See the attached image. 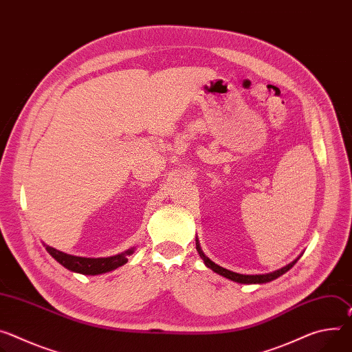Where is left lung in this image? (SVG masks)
<instances>
[{
    "label": "left lung",
    "instance_id": "left-lung-1",
    "mask_svg": "<svg viewBox=\"0 0 352 352\" xmlns=\"http://www.w3.org/2000/svg\"><path fill=\"white\" fill-rule=\"evenodd\" d=\"M197 250H198L199 257L204 260V263H205V265H206L208 268H210L212 271H214L216 274H219V275H221V276H225V278H228V279H230V280H234V282H239V283H267V282H271V280L276 279L278 276L283 275L285 272L289 271V270L296 264V261L299 260V258H296V260L292 261L291 264H287V265L282 267L280 270H276V271L270 272V274L243 275V274H237V272H233V271H229V270H226V268H223V267L214 264L212 260H209V258L206 257V255L204 254V251H202V248H201V245H199L198 239H197Z\"/></svg>",
    "mask_w": 352,
    "mask_h": 352
}]
</instances>
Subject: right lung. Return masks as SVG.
<instances>
[{
    "label": "right lung",
    "instance_id": "1",
    "mask_svg": "<svg viewBox=\"0 0 352 352\" xmlns=\"http://www.w3.org/2000/svg\"><path fill=\"white\" fill-rule=\"evenodd\" d=\"M46 251L52 255V257L61 264L65 268L82 274V275H100L105 274L109 271H113L123 264L127 263V255H131L135 252V248L127 250L124 252L112 255V257H105V258H87V257H77V255L66 254L63 251H58L50 245H45Z\"/></svg>",
    "mask_w": 352,
    "mask_h": 352
}]
</instances>
